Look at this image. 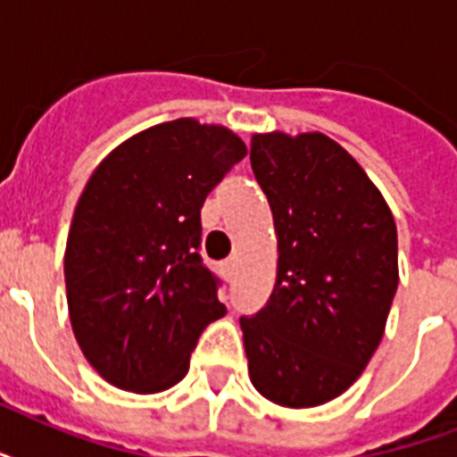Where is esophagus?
I'll use <instances>...</instances> for the list:
<instances>
[{
	"label": "esophagus",
	"mask_w": 457,
	"mask_h": 457,
	"mask_svg": "<svg viewBox=\"0 0 457 457\" xmlns=\"http://www.w3.org/2000/svg\"><path fill=\"white\" fill-rule=\"evenodd\" d=\"M235 270H237V258H229V261H225V263H222V272H225L228 278H232V275H235Z\"/></svg>",
	"instance_id": "esophagus-1"
}]
</instances>
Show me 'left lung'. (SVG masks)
<instances>
[{
	"mask_svg": "<svg viewBox=\"0 0 457 457\" xmlns=\"http://www.w3.org/2000/svg\"><path fill=\"white\" fill-rule=\"evenodd\" d=\"M251 168L279 256L268 303L239 318L249 377L272 403L322 405L382 341L398 287L396 222L355 158L320 132L253 135Z\"/></svg>",
	"mask_w": 457,
	"mask_h": 457,
	"instance_id": "obj_1",
	"label": "left lung"
}]
</instances>
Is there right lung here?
I'll list each match as a JSON object with an SVG mask.
<instances>
[{
  "label": "right lung",
  "mask_w": 457,
  "mask_h": 457,
  "mask_svg": "<svg viewBox=\"0 0 457 457\" xmlns=\"http://www.w3.org/2000/svg\"><path fill=\"white\" fill-rule=\"evenodd\" d=\"M244 156L235 132L178 118L116 146L82 189L63 256L68 312L89 365L118 389L175 386L225 315L199 253L201 206Z\"/></svg>",
  "instance_id": "right-lung-1"
}]
</instances>
